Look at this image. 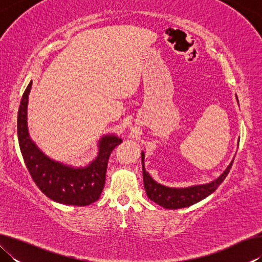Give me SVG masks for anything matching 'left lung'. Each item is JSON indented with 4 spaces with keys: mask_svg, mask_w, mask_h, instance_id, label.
<instances>
[{
    "mask_svg": "<svg viewBox=\"0 0 262 262\" xmlns=\"http://www.w3.org/2000/svg\"><path fill=\"white\" fill-rule=\"evenodd\" d=\"M237 97V96H236ZM238 100V98H237ZM233 161L225 168V171L219 178L206 185H195L186 188H172L161 185L155 181L144 167V152H142V171H143L144 188L150 200L156 202L166 209H179L194 205L206 199L208 195L214 193L217 187L227 178Z\"/></svg>",
    "mask_w": 262,
    "mask_h": 262,
    "instance_id": "obj_1",
    "label": "left lung"
}]
</instances>
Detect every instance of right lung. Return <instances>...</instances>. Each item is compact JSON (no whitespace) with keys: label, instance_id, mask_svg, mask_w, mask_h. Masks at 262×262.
Returning <instances> with one entry per match:
<instances>
[{"label":"right lung","instance_id":"add662e5","mask_svg":"<svg viewBox=\"0 0 262 262\" xmlns=\"http://www.w3.org/2000/svg\"><path fill=\"white\" fill-rule=\"evenodd\" d=\"M32 82L21 97L17 134L25 165L39 189L51 200L70 206H88L98 200L104 189L106 170L112 150L122 142L115 135L103 136L98 156L85 167H73L46 156L31 140L28 129V101Z\"/></svg>","mask_w":262,"mask_h":262}]
</instances>
